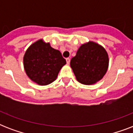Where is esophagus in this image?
<instances>
[{"mask_svg": "<svg viewBox=\"0 0 133 133\" xmlns=\"http://www.w3.org/2000/svg\"><path fill=\"white\" fill-rule=\"evenodd\" d=\"M66 62H67V64H70V59L69 58H66Z\"/></svg>", "mask_w": 133, "mask_h": 133, "instance_id": "esophagus-1", "label": "esophagus"}]
</instances>
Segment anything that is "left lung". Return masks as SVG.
I'll return each instance as SVG.
<instances>
[{"label":"left lung","instance_id":"1","mask_svg":"<svg viewBox=\"0 0 133 133\" xmlns=\"http://www.w3.org/2000/svg\"><path fill=\"white\" fill-rule=\"evenodd\" d=\"M108 55L105 50L96 43L89 41L77 50L72 58L70 66L76 79L84 85H92L100 81L107 72Z\"/></svg>","mask_w":133,"mask_h":133}]
</instances>
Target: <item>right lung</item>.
I'll return each instance as SVG.
<instances>
[{"label":"right lung","mask_w":133,"mask_h":133,"mask_svg":"<svg viewBox=\"0 0 133 133\" xmlns=\"http://www.w3.org/2000/svg\"><path fill=\"white\" fill-rule=\"evenodd\" d=\"M23 63L26 74L32 81L46 85L57 78L66 61L60 51L40 39L28 48L24 55Z\"/></svg>","instance_id":"add662e5"}]
</instances>
